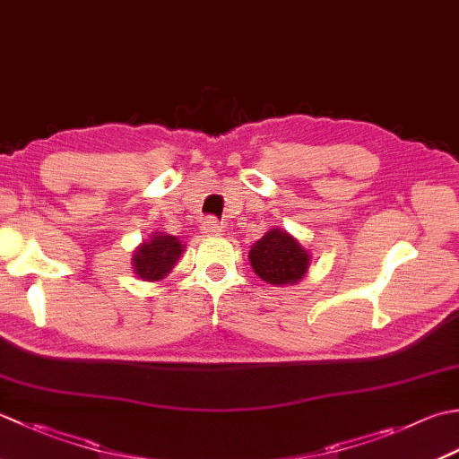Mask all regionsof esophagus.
I'll list each match as a JSON object with an SVG mask.
<instances>
[{
  "instance_id": "esophagus-1",
  "label": "esophagus",
  "mask_w": 459,
  "mask_h": 459,
  "mask_svg": "<svg viewBox=\"0 0 459 459\" xmlns=\"http://www.w3.org/2000/svg\"><path fill=\"white\" fill-rule=\"evenodd\" d=\"M201 230H203V235H219L221 232V224H219V221L214 219V217H206L204 221H203V224H201Z\"/></svg>"
}]
</instances>
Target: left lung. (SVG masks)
<instances>
[{"label":"left lung","mask_w":459,"mask_h":459,"mask_svg":"<svg viewBox=\"0 0 459 459\" xmlns=\"http://www.w3.org/2000/svg\"><path fill=\"white\" fill-rule=\"evenodd\" d=\"M255 273L268 284H294L304 278L308 253L286 230L273 229L248 253Z\"/></svg>","instance_id":"left-lung-1"}]
</instances>
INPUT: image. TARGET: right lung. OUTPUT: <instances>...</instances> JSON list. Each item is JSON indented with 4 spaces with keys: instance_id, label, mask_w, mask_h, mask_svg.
Masks as SVG:
<instances>
[{
    "instance_id": "1",
    "label": "right lung",
    "mask_w": 459,
    "mask_h": 459,
    "mask_svg": "<svg viewBox=\"0 0 459 459\" xmlns=\"http://www.w3.org/2000/svg\"><path fill=\"white\" fill-rule=\"evenodd\" d=\"M181 253L183 247L175 237L152 235V238L143 242L133 256L134 274L147 282L160 281L175 266Z\"/></svg>"
}]
</instances>
